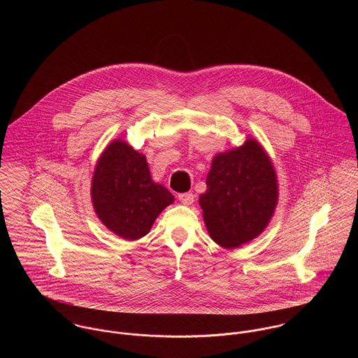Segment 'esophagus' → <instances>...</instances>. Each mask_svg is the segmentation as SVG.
Returning a JSON list of instances; mask_svg holds the SVG:
<instances>
[{
	"label": "esophagus",
	"instance_id": "obj_1",
	"mask_svg": "<svg viewBox=\"0 0 358 358\" xmlns=\"http://www.w3.org/2000/svg\"><path fill=\"white\" fill-rule=\"evenodd\" d=\"M179 201L182 204L192 205L194 203V194L193 193H182V194H179Z\"/></svg>",
	"mask_w": 358,
	"mask_h": 358
}]
</instances>
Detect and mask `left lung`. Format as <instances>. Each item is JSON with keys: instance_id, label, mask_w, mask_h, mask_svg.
Masks as SVG:
<instances>
[{"instance_id": "obj_1", "label": "left lung", "mask_w": 358, "mask_h": 358, "mask_svg": "<svg viewBox=\"0 0 358 358\" xmlns=\"http://www.w3.org/2000/svg\"><path fill=\"white\" fill-rule=\"evenodd\" d=\"M277 201L273 162L255 139L213 157L200 205L216 244L233 250L256 238L267 227Z\"/></svg>"}]
</instances>
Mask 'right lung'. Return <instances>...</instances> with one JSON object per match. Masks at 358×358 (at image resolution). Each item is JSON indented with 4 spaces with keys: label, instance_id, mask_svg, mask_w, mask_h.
I'll use <instances>...</instances> for the list:
<instances>
[{
    "label": "right lung",
    "instance_id": "right-lung-1",
    "mask_svg": "<svg viewBox=\"0 0 358 358\" xmlns=\"http://www.w3.org/2000/svg\"><path fill=\"white\" fill-rule=\"evenodd\" d=\"M91 197L103 224L125 240L146 236L162 209L175 201L168 189L154 183L146 157L120 139L96 162Z\"/></svg>",
    "mask_w": 358,
    "mask_h": 358
}]
</instances>
